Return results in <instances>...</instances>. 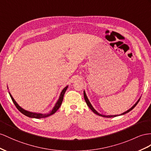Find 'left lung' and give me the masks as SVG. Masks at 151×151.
Wrapping results in <instances>:
<instances>
[{
    "label": "left lung",
    "mask_w": 151,
    "mask_h": 151,
    "mask_svg": "<svg viewBox=\"0 0 151 151\" xmlns=\"http://www.w3.org/2000/svg\"><path fill=\"white\" fill-rule=\"evenodd\" d=\"M83 96H84V99H85V101H86V103H87V106L90 108V109L93 111V112L94 113V114H96V115H99V116H101V117H116V116H118L119 115H102V114H99V113H98L97 111H96L94 108H93V106H92V105L91 104V103H90V101H89V100L88 99V98H87V96H86V92H85V91L83 92ZM140 98L139 99L138 101H137V103L134 104V105L130 109H129L128 110H127L126 111H125V112H124V113H122V114H120L119 115H124V114H127V113H128L129 111H130L131 110H133L134 108L136 106V105H137L138 104V103L139 102V101H140Z\"/></svg>",
    "instance_id": "8db88e82"
}]
</instances>
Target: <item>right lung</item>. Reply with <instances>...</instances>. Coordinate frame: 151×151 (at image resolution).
Instances as JSON below:
<instances>
[{
  "label": "right lung",
  "mask_w": 151,
  "mask_h": 151,
  "mask_svg": "<svg viewBox=\"0 0 151 151\" xmlns=\"http://www.w3.org/2000/svg\"><path fill=\"white\" fill-rule=\"evenodd\" d=\"M68 87V86L65 87L64 89L62 91L61 93L60 94V96H59V99H58L57 102L56 103V104L55 105V106L53 107V109H52V110L50 111V113L48 114H40V113H35V112H30V111H27L24 109H23L22 107H20V106H19L18 105V103L15 101V100L14 99V98H13V96H11V94H10V92H9V95H10V97L11 98V99H12V101L13 102V103L14 104V105L16 106V107L17 108V109L20 111V112L22 114H23L24 115L27 116V117H31V118H36V119H41V118H45V117H48V116L50 115H53V114H55L56 111H57V110L59 109L61 104H62V102H63V98H64V95L65 94V91H66L67 88Z\"/></svg>",
  "instance_id": "right-lung-1"
}]
</instances>
